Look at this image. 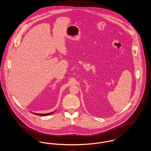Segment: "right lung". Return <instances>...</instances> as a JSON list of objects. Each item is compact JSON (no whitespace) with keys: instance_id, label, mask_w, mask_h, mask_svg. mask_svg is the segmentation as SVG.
Wrapping results in <instances>:
<instances>
[{"instance_id":"add662e5","label":"right lung","mask_w":151,"mask_h":151,"mask_svg":"<svg viewBox=\"0 0 151 151\" xmlns=\"http://www.w3.org/2000/svg\"><path fill=\"white\" fill-rule=\"evenodd\" d=\"M54 112H52V113H47V114H36V113H34L35 114L38 115H41V116H43V115H48L51 114L52 113H53Z\"/></svg>"}]
</instances>
